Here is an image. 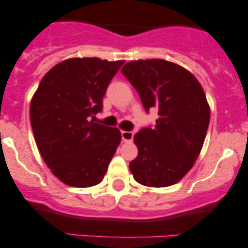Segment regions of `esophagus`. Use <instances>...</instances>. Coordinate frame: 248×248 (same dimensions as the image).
I'll return each instance as SVG.
<instances>
[{
    "instance_id": "esophagus-1",
    "label": "esophagus",
    "mask_w": 248,
    "mask_h": 248,
    "mask_svg": "<svg viewBox=\"0 0 248 248\" xmlns=\"http://www.w3.org/2000/svg\"><path fill=\"white\" fill-rule=\"evenodd\" d=\"M121 138H122V141L124 142H130L133 140L134 138V133L133 132H121Z\"/></svg>"
}]
</instances>
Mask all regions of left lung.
I'll use <instances>...</instances> for the list:
<instances>
[{"label": "left lung", "instance_id": "8db88e82", "mask_svg": "<svg viewBox=\"0 0 248 248\" xmlns=\"http://www.w3.org/2000/svg\"><path fill=\"white\" fill-rule=\"evenodd\" d=\"M121 72L146 112H158L155 126L134 136L139 154L130 171L142 186L176 184L193 167L205 140L210 107L203 87L189 71L163 59L129 62Z\"/></svg>", "mask_w": 248, "mask_h": 248}]
</instances>
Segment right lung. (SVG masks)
Instances as JSON below:
<instances>
[{
    "label": "right lung",
    "instance_id": "obj_1",
    "mask_svg": "<svg viewBox=\"0 0 248 248\" xmlns=\"http://www.w3.org/2000/svg\"><path fill=\"white\" fill-rule=\"evenodd\" d=\"M124 61L70 58L41 80L30 105V122L43 160L57 178L76 187L102 181L120 144L118 128L94 122L102 98Z\"/></svg>",
    "mask_w": 248,
    "mask_h": 248
}]
</instances>
